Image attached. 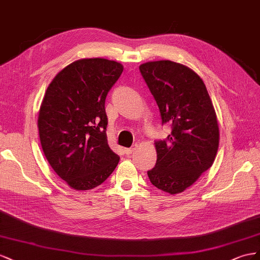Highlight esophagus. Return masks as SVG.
I'll list each match as a JSON object with an SVG mask.
<instances>
[{
	"mask_svg": "<svg viewBox=\"0 0 260 260\" xmlns=\"http://www.w3.org/2000/svg\"><path fill=\"white\" fill-rule=\"evenodd\" d=\"M136 149H137V145H134V146H133L132 148H125V149H124V152H125L126 154H127V155H129L131 153L134 152Z\"/></svg>",
	"mask_w": 260,
	"mask_h": 260,
	"instance_id": "1",
	"label": "esophagus"
}]
</instances>
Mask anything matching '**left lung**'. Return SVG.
<instances>
[{
  "instance_id": "left-lung-1",
  "label": "left lung",
  "mask_w": 260,
  "mask_h": 260,
  "mask_svg": "<svg viewBox=\"0 0 260 260\" xmlns=\"http://www.w3.org/2000/svg\"><path fill=\"white\" fill-rule=\"evenodd\" d=\"M157 102L167 139L154 143L157 162L147 174L153 186L174 195L191 186L216 159L219 126L203 79L187 66L172 61L139 66Z\"/></svg>"
}]
</instances>
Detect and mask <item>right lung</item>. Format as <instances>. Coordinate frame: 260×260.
Listing matches in <instances>:
<instances>
[{
  "label": "right lung",
  "instance_id": "right-lung-1",
  "mask_svg": "<svg viewBox=\"0 0 260 260\" xmlns=\"http://www.w3.org/2000/svg\"><path fill=\"white\" fill-rule=\"evenodd\" d=\"M123 65L106 58H81L51 81L38 116L40 143L54 172L73 189L99 186L120 157L107 139L105 102Z\"/></svg>",
  "mask_w": 260,
  "mask_h": 260
}]
</instances>
